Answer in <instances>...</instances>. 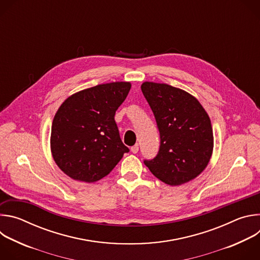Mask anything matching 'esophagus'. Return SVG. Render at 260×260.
Instances as JSON below:
<instances>
[{
    "label": "esophagus",
    "instance_id": "esophagus-1",
    "mask_svg": "<svg viewBox=\"0 0 260 260\" xmlns=\"http://www.w3.org/2000/svg\"><path fill=\"white\" fill-rule=\"evenodd\" d=\"M131 151L133 152V153H137L138 151H139V146H138V144H136V145H134L132 148H131Z\"/></svg>",
    "mask_w": 260,
    "mask_h": 260
}]
</instances>
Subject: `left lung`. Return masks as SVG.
<instances>
[{
	"mask_svg": "<svg viewBox=\"0 0 260 260\" xmlns=\"http://www.w3.org/2000/svg\"><path fill=\"white\" fill-rule=\"evenodd\" d=\"M141 89L160 138L156 156L145 159V166L172 186L194 179L208 166L213 151V131L205 109L188 92L168 84L144 82Z\"/></svg>",
	"mask_w": 260,
	"mask_h": 260,
	"instance_id": "obj_1",
	"label": "left lung"
}]
</instances>
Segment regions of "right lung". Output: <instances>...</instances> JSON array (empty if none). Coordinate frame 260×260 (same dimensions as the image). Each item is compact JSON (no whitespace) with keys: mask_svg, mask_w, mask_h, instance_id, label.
I'll return each instance as SVG.
<instances>
[{"mask_svg":"<svg viewBox=\"0 0 260 260\" xmlns=\"http://www.w3.org/2000/svg\"><path fill=\"white\" fill-rule=\"evenodd\" d=\"M129 89V82L100 84L61 104L52 122L50 144L54 161L69 177L95 182L129 151L114 119Z\"/></svg>","mask_w":260,"mask_h":260,"instance_id":"right-lung-1","label":"right lung"}]
</instances>
